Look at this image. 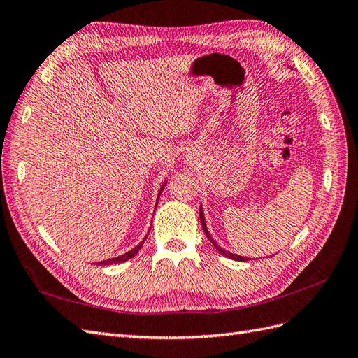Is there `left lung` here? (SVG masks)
Here are the masks:
<instances>
[{
	"mask_svg": "<svg viewBox=\"0 0 358 358\" xmlns=\"http://www.w3.org/2000/svg\"><path fill=\"white\" fill-rule=\"evenodd\" d=\"M200 221H201V225H203V231L206 233V236H208V239L210 241V243L218 249L220 251V254H222V255H225L227 258H231V259H237V262H248V259H251V258H245V257H241V255H236V254H231V252H229V251H225V249H222L221 246H218L216 245V242L212 239L210 237V234H209V231H208V229H206V221H204V216H203V212H201V208H200Z\"/></svg>",
	"mask_w": 358,
	"mask_h": 358,
	"instance_id": "8db88e82",
	"label": "left lung"
}]
</instances>
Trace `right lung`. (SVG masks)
Returning <instances> with one entry per match:
<instances>
[{"mask_svg": "<svg viewBox=\"0 0 358 358\" xmlns=\"http://www.w3.org/2000/svg\"><path fill=\"white\" fill-rule=\"evenodd\" d=\"M166 187V183H162V187H161V189H159V192H158V197H159V194L162 192V188ZM146 241V239H145ZM145 241L142 242V243H138L134 249H131V251L129 252H125L124 255H119V257H116V258H110V259H104V262H100L99 264H104V266H107V264H116V263H124V262H127V259H129V258H133L138 251H140V248L143 246V243H145Z\"/></svg>", "mask_w": 358, "mask_h": 358, "instance_id": "1", "label": "right lung"}]
</instances>
